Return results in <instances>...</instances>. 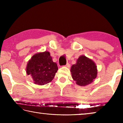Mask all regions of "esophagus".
<instances>
[{
    "label": "esophagus",
    "instance_id": "34e87169",
    "mask_svg": "<svg viewBox=\"0 0 123 123\" xmlns=\"http://www.w3.org/2000/svg\"><path fill=\"white\" fill-rule=\"evenodd\" d=\"M65 67H67V68H69L70 67V64H69V63H67V64L65 66Z\"/></svg>",
    "mask_w": 123,
    "mask_h": 123
}]
</instances>
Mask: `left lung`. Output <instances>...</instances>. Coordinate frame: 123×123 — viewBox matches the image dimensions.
<instances>
[{"label": "left lung", "mask_w": 123, "mask_h": 123, "mask_svg": "<svg viewBox=\"0 0 123 123\" xmlns=\"http://www.w3.org/2000/svg\"><path fill=\"white\" fill-rule=\"evenodd\" d=\"M70 72L76 84L81 86L91 84L97 78L98 73L96 64L84 55L80 56L76 64L72 65Z\"/></svg>", "instance_id": "left-lung-1"}]
</instances>
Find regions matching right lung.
Instances as JSON below:
<instances>
[{
    "mask_svg": "<svg viewBox=\"0 0 123 123\" xmlns=\"http://www.w3.org/2000/svg\"><path fill=\"white\" fill-rule=\"evenodd\" d=\"M58 70L57 64L53 61L49 52L35 54L27 64V74L32 77L35 84L44 85L51 82Z\"/></svg>",
    "mask_w": 123,
    "mask_h": 123,
    "instance_id": "add662e5",
    "label": "right lung"
}]
</instances>
